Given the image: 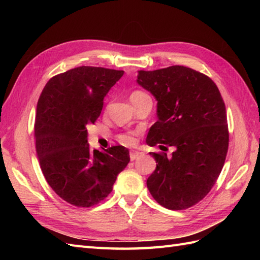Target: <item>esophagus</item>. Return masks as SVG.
Returning <instances> with one entry per match:
<instances>
[{
    "label": "esophagus",
    "mask_w": 260,
    "mask_h": 260,
    "mask_svg": "<svg viewBox=\"0 0 260 260\" xmlns=\"http://www.w3.org/2000/svg\"><path fill=\"white\" fill-rule=\"evenodd\" d=\"M143 155L142 152H137V151H133L129 153V157H131V161H135V159L140 158Z\"/></svg>",
    "instance_id": "esophagus-1"
}]
</instances>
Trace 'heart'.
I'll return each instance as SVG.
<instances>
[{
	"label": "heart",
	"mask_w": 260,
	"mask_h": 260,
	"mask_svg": "<svg viewBox=\"0 0 260 260\" xmlns=\"http://www.w3.org/2000/svg\"><path fill=\"white\" fill-rule=\"evenodd\" d=\"M142 95H145V93L142 92V91H134L131 95V97H136V96H142ZM118 140H119L120 143H123V144H125V145H133L134 143L136 142L135 135L133 133L121 134V135H119Z\"/></svg>",
	"instance_id": "obj_1"
}]
</instances>
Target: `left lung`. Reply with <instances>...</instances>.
Instances as JSON below:
<instances>
[{
	"instance_id": "8db88e82",
	"label": "left lung",
	"mask_w": 260,
	"mask_h": 260,
	"mask_svg": "<svg viewBox=\"0 0 260 260\" xmlns=\"http://www.w3.org/2000/svg\"><path fill=\"white\" fill-rule=\"evenodd\" d=\"M136 81L157 101L158 120L146 143L175 148L171 157L150 153L157 164L147 189L167 209L194 206L212 189L227 156L229 132L221 93L208 76L184 66L140 70Z\"/></svg>"
}]
</instances>
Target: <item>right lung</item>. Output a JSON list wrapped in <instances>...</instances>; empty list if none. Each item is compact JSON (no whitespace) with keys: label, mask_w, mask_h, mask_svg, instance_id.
I'll return each instance as SVG.
<instances>
[{"label":"right lung","mask_w":260,"mask_h":260,"mask_svg":"<svg viewBox=\"0 0 260 260\" xmlns=\"http://www.w3.org/2000/svg\"><path fill=\"white\" fill-rule=\"evenodd\" d=\"M123 70L82 67L47 82L37 105L36 151L51 189L76 207L89 208L113 190L118 173L129 162L124 146L89 148L87 126L95 124L104 98Z\"/></svg>","instance_id":"obj_1"}]
</instances>
